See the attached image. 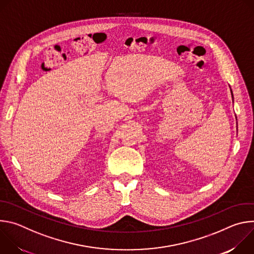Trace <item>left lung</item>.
<instances>
[{
  "label": "left lung",
  "mask_w": 254,
  "mask_h": 254,
  "mask_svg": "<svg viewBox=\"0 0 254 254\" xmlns=\"http://www.w3.org/2000/svg\"><path fill=\"white\" fill-rule=\"evenodd\" d=\"M230 90H231V88H230ZM231 94H232V90H231ZM232 96H233V94H232Z\"/></svg>",
  "instance_id": "8db88e82"
}]
</instances>
